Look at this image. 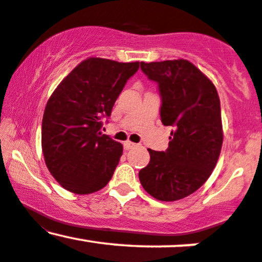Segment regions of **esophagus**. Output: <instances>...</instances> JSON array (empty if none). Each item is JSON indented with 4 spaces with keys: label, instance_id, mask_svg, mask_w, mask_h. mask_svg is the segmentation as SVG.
Wrapping results in <instances>:
<instances>
[{
    "label": "esophagus",
    "instance_id": "1",
    "mask_svg": "<svg viewBox=\"0 0 262 262\" xmlns=\"http://www.w3.org/2000/svg\"><path fill=\"white\" fill-rule=\"evenodd\" d=\"M134 146H137V144H134V143H132V141H129V140H127V141H124V149L125 150H129V149H133Z\"/></svg>",
    "mask_w": 262,
    "mask_h": 262
}]
</instances>
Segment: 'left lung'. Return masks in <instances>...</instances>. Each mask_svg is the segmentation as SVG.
I'll return each instance as SVG.
<instances>
[{
    "instance_id": "1",
    "label": "left lung",
    "mask_w": 262,
    "mask_h": 262,
    "mask_svg": "<svg viewBox=\"0 0 262 262\" xmlns=\"http://www.w3.org/2000/svg\"><path fill=\"white\" fill-rule=\"evenodd\" d=\"M140 69L158 83L161 122L172 127L169 148L148 149L150 161L139 171L140 183L156 200H181L197 191L217 165L223 144L218 92L187 60L140 62Z\"/></svg>"
}]
</instances>
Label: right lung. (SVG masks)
<instances>
[{"label": "right lung", "mask_w": 262, "mask_h": 262, "mask_svg": "<svg viewBox=\"0 0 262 262\" xmlns=\"http://www.w3.org/2000/svg\"><path fill=\"white\" fill-rule=\"evenodd\" d=\"M139 62L89 58L60 82L45 106L41 149L50 173L68 191L89 194L112 179L121 143L102 134L103 119Z\"/></svg>", "instance_id": "right-lung-1"}]
</instances>
